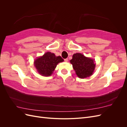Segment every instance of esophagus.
<instances>
[{"instance_id": "1", "label": "esophagus", "mask_w": 127, "mask_h": 127, "mask_svg": "<svg viewBox=\"0 0 127 127\" xmlns=\"http://www.w3.org/2000/svg\"><path fill=\"white\" fill-rule=\"evenodd\" d=\"M64 61L65 62H68V59H64Z\"/></svg>"}]
</instances>
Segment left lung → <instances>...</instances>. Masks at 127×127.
<instances>
[{
    "label": "left lung",
    "mask_w": 127,
    "mask_h": 127,
    "mask_svg": "<svg viewBox=\"0 0 127 127\" xmlns=\"http://www.w3.org/2000/svg\"><path fill=\"white\" fill-rule=\"evenodd\" d=\"M94 62V59L86 57L80 53L73 55L70 60L76 74L80 78H87L93 74L96 65Z\"/></svg>",
    "instance_id": "left-lung-1"
}]
</instances>
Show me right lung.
<instances>
[{
	"instance_id": "right-lung-1",
	"label": "right lung",
	"mask_w": 127,
	"mask_h": 127,
	"mask_svg": "<svg viewBox=\"0 0 127 127\" xmlns=\"http://www.w3.org/2000/svg\"><path fill=\"white\" fill-rule=\"evenodd\" d=\"M64 61L60 56H56L54 53L47 52L42 57H38L34 62L37 72L42 76L48 77L52 75L59 63Z\"/></svg>"
}]
</instances>
